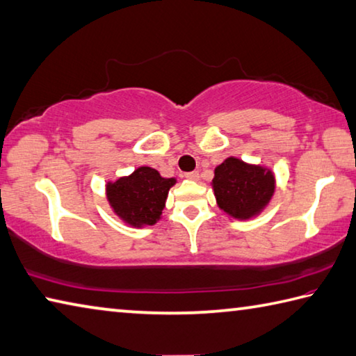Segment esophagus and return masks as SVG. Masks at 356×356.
<instances>
[{
  "instance_id": "esophagus-1",
  "label": "esophagus",
  "mask_w": 356,
  "mask_h": 356,
  "mask_svg": "<svg viewBox=\"0 0 356 356\" xmlns=\"http://www.w3.org/2000/svg\"><path fill=\"white\" fill-rule=\"evenodd\" d=\"M185 177H186V179H190V180H199V172H197V171L186 172V174H185Z\"/></svg>"
}]
</instances>
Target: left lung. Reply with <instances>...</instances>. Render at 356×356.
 Returning <instances> with one entry per match:
<instances>
[{
  "label": "left lung",
  "instance_id": "left-lung-1",
  "mask_svg": "<svg viewBox=\"0 0 356 356\" xmlns=\"http://www.w3.org/2000/svg\"><path fill=\"white\" fill-rule=\"evenodd\" d=\"M216 204L235 219H250L266 209L275 191V177L269 168L229 157L215 168L211 180Z\"/></svg>",
  "mask_w": 356,
  "mask_h": 356
}]
</instances>
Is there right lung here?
<instances>
[{
    "label": "right lung",
    "instance_id": "1",
    "mask_svg": "<svg viewBox=\"0 0 356 356\" xmlns=\"http://www.w3.org/2000/svg\"><path fill=\"white\" fill-rule=\"evenodd\" d=\"M174 184V177L165 179L154 168L140 166L131 176L108 182L106 195L115 215L132 227H145L159 221Z\"/></svg>",
    "mask_w": 356,
    "mask_h": 356
}]
</instances>
